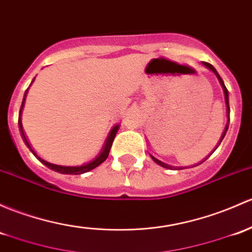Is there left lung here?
<instances>
[{"label":"left lung","instance_id":"8db88e82","mask_svg":"<svg viewBox=\"0 0 252 252\" xmlns=\"http://www.w3.org/2000/svg\"><path fill=\"white\" fill-rule=\"evenodd\" d=\"M203 65H204V66H206V67H208L209 70H211V71H213L214 73H215V75H216V77H217V79H219L220 84H221L222 89H223V94H224V101H226V107H227V118H228V119H227L226 128H224V130H223V134H222V136H221V140H220V142H219V145H220V144H221V141H222V140H223V137H224V135H226L227 130H228V126H229V102H228V91H227V88H226V86H224L223 81H222V78L220 77V75H219V73H217V71L215 70V67H214V66L211 65V63H205V62H203ZM214 151H215V150H214ZM151 158H152V159L155 160L156 163H157V164H159V165L164 166V168H173V166H170V165H169V164H165V163H163V161L158 159V158H156L155 156H152V155H151Z\"/></svg>","mask_w":252,"mask_h":252}]
</instances>
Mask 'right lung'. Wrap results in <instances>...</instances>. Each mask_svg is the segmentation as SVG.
<instances>
[{
  "label": "right lung",
  "instance_id": "1",
  "mask_svg": "<svg viewBox=\"0 0 252 252\" xmlns=\"http://www.w3.org/2000/svg\"><path fill=\"white\" fill-rule=\"evenodd\" d=\"M33 81H35V78L32 79V82ZM32 82H31V83H32ZM30 86H31V84H30ZM28 91H29V88L26 89L25 94H24V99H23V102H21V107H20V112H19V121H18V124H19V130H20L21 137H23L24 142H25L26 146L30 148V151L33 153V156H35L37 159H38L39 161H42V163H43L44 165L48 166V168L52 169V170L58 171V173H60V174H71V175H79V174L87 173V171H91L94 168H96V166H99L100 164L102 163V161L106 160V158L108 157V153H110L111 146H112V142H113V140H115L116 134H117V131H118V129H119V124H116V126H113L112 129H111L110 134H108L107 139H106L105 145H104V147L101 148V151H100V152L97 153V155L95 156V157L93 158L92 160L87 161V163L81 164V165H73V166H70V165H68V166L67 165H58V164L49 163V161H46L44 159H42L41 157H38V156H37L36 153L33 152V150H32V148H31L30 144H29V142H28V140H26L25 134H24L23 123H21V112H23V107H24V104H25L26 94H28Z\"/></svg>",
  "mask_w": 252,
  "mask_h": 252
}]
</instances>
